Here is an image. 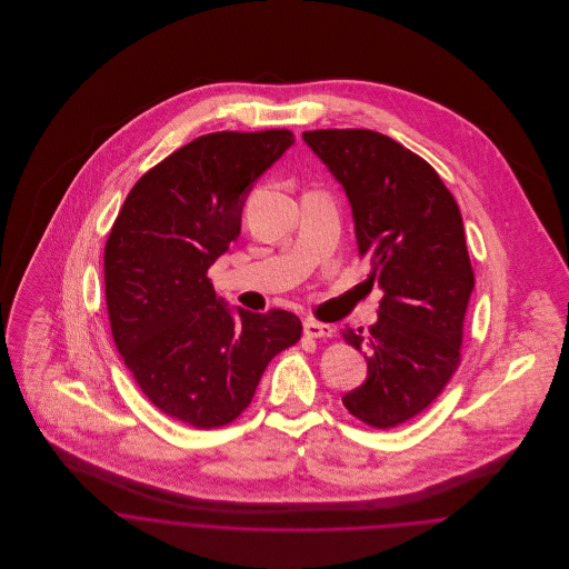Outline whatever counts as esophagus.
Wrapping results in <instances>:
<instances>
[{"label":"esophagus","instance_id":"esophagus-1","mask_svg":"<svg viewBox=\"0 0 569 569\" xmlns=\"http://www.w3.org/2000/svg\"><path fill=\"white\" fill-rule=\"evenodd\" d=\"M305 335L316 337V339H328V337H332V328L322 325V322H316V320H307L305 322Z\"/></svg>","mask_w":569,"mask_h":569}]
</instances>
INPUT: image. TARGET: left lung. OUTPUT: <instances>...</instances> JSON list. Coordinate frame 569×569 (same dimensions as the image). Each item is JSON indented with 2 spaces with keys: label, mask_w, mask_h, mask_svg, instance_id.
<instances>
[{
  "label": "left lung",
  "mask_w": 569,
  "mask_h": 569,
  "mask_svg": "<svg viewBox=\"0 0 569 569\" xmlns=\"http://www.w3.org/2000/svg\"><path fill=\"white\" fill-rule=\"evenodd\" d=\"M302 138L343 186L368 280L383 291L375 325L343 330L368 377L341 401L366 425L390 429L429 406L460 366L476 284L462 214L438 172L383 133L320 129Z\"/></svg>",
  "instance_id": "left-lung-1"
}]
</instances>
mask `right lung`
<instances>
[{
  "instance_id": "1",
  "label": "right lung",
  "mask_w": 569,
  "mask_h": 569,
  "mask_svg": "<svg viewBox=\"0 0 569 569\" xmlns=\"http://www.w3.org/2000/svg\"><path fill=\"white\" fill-rule=\"evenodd\" d=\"M293 142L287 129L188 142L140 177L104 244L116 348L149 401L197 429L239 418L267 363L302 335L289 311L234 316L208 278L241 234L253 181Z\"/></svg>"
}]
</instances>
